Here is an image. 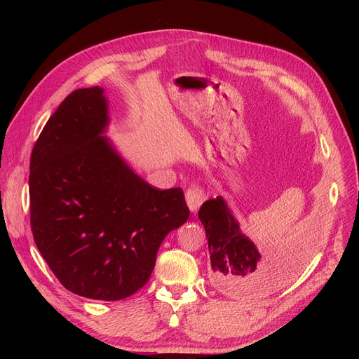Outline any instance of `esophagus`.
<instances>
[{"label": "esophagus", "mask_w": 359, "mask_h": 359, "mask_svg": "<svg viewBox=\"0 0 359 359\" xmlns=\"http://www.w3.org/2000/svg\"><path fill=\"white\" fill-rule=\"evenodd\" d=\"M184 198H186V202H187V206H189V210L192 212H196L199 210V206L203 203L205 201V192L201 186H191L187 187V191L184 194Z\"/></svg>", "instance_id": "obj_1"}]
</instances>
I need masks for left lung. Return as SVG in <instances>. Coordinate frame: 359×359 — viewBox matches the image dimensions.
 Masks as SVG:
<instances>
[{
    "instance_id": "1",
    "label": "left lung",
    "mask_w": 359,
    "mask_h": 359,
    "mask_svg": "<svg viewBox=\"0 0 359 359\" xmlns=\"http://www.w3.org/2000/svg\"><path fill=\"white\" fill-rule=\"evenodd\" d=\"M198 217L208 238L210 279L219 292L234 298L262 297L278 290L297 271V256L263 262L221 196L203 202Z\"/></svg>"
}]
</instances>
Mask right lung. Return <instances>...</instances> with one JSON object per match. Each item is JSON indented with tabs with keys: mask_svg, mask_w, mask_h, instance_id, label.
<instances>
[{
	"mask_svg": "<svg viewBox=\"0 0 359 359\" xmlns=\"http://www.w3.org/2000/svg\"><path fill=\"white\" fill-rule=\"evenodd\" d=\"M103 88L72 91L37 138L29 175L37 249L71 292L118 301L142 288L164 237L189 218L180 187L158 191L106 137Z\"/></svg>",
	"mask_w": 359,
	"mask_h": 359,
	"instance_id": "obj_1",
	"label": "right lung"
}]
</instances>
